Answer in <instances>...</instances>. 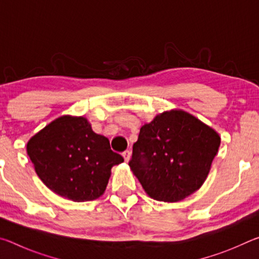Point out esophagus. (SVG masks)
Listing matches in <instances>:
<instances>
[{
    "instance_id": "34e87169",
    "label": "esophagus",
    "mask_w": 259,
    "mask_h": 259,
    "mask_svg": "<svg viewBox=\"0 0 259 259\" xmlns=\"http://www.w3.org/2000/svg\"><path fill=\"white\" fill-rule=\"evenodd\" d=\"M122 155H123L125 162H129L130 157H131V152L130 151H124L123 153H122Z\"/></svg>"
}]
</instances>
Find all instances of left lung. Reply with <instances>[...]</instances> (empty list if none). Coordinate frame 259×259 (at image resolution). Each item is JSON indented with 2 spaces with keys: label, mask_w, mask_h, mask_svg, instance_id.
<instances>
[{
  "label": "left lung",
  "mask_w": 259,
  "mask_h": 259,
  "mask_svg": "<svg viewBox=\"0 0 259 259\" xmlns=\"http://www.w3.org/2000/svg\"><path fill=\"white\" fill-rule=\"evenodd\" d=\"M221 137L192 114L171 109L140 128L129 165L148 195L177 202L202 186Z\"/></svg>",
  "instance_id": "obj_1"
}]
</instances>
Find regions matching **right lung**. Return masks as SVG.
Instances as JSON below:
<instances>
[{"label":"right lung","mask_w":259,"mask_h":259,"mask_svg":"<svg viewBox=\"0 0 259 259\" xmlns=\"http://www.w3.org/2000/svg\"><path fill=\"white\" fill-rule=\"evenodd\" d=\"M27 154L43 184L63 198L84 202L104 194L113 165L123 157L83 116L64 115L27 143Z\"/></svg>","instance_id":"add662e5"}]
</instances>
